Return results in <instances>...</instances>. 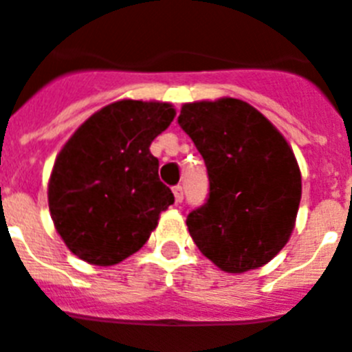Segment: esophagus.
<instances>
[{"label": "esophagus", "instance_id": "1", "mask_svg": "<svg viewBox=\"0 0 352 352\" xmlns=\"http://www.w3.org/2000/svg\"><path fill=\"white\" fill-rule=\"evenodd\" d=\"M173 195H175V203H182V199H184L182 186H173Z\"/></svg>", "mask_w": 352, "mask_h": 352}]
</instances>
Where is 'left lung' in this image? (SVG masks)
Wrapping results in <instances>:
<instances>
[{
	"label": "left lung",
	"instance_id": "left-lung-1",
	"mask_svg": "<svg viewBox=\"0 0 352 352\" xmlns=\"http://www.w3.org/2000/svg\"><path fill=\"white\" fill-rule=\"evenodd\" d=\"M179 126L208 170V201L190 212L188 230L221 270L267 265L294 230L301 173L285 137L237 98L184 104Z\"/></svg>",
	"mask_w": 352,
	"mask_h": 352
}]
</instances>
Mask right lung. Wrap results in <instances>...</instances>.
<instances>
[{"label": "right lung", "instance_id": "obj_1", "mask_svg": "<svg viewBox=\"0 0 352 352\" xmlns=\"http://www.w3.org/2000/svg\"><path fill=\"white\" fill-rule=\"evenodd\" d=\"M175 117L166 102L118 100L69 138L49 179L54 228L80 259L111 267L138 252L175 197L149 146Z\"/></svg>", "mask_w": 352, "mask_h": 352}]
</instances>
